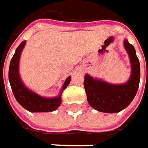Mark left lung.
<instances>
[{"mask_svg": "<svg viewBox=\"0 0 148 148\" xmlns=\"http://www.w3.org/2000/svg\"><path fill=\"white\" fill-rule=\"evenodd\" d=\"M124 47L130 62V76L127 82L111 84L102 79L93 78L86 74L84 87L89 104L96 110L114 114L127 108L136 95L140 83V62L136 50L127 40H124Z\"/></svg>", "mask_w": 148, "mask_h": 148, "instance_id": "left-lung-1", "label": "left lung"}]
</instances>
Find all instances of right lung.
Returning <instances> with one entry per match:
<instances>
[{
  "mask_svg": "<svg viewBox=\"0 0 148 148\" xmlns=\"http://www.w3.org/2000/svg\"><path fill=\"white\" fill-rule=\"evenodd\" d=\"M26 40H23L15 51L9 66V82L12 93L18 102L26 110L31 113H45L56 110L62 103V93L70 83L71 77L69 76L61 89L58 96L54 97H45L40 96L29 89L23 82L19 74V61L21 53L25 47Z\"/></svg>",
  "mask_w": 148,
  "mask_h": 148,
  "instance_id": "right-lung-1",
  "label": "right lung"
}]
</instances>
